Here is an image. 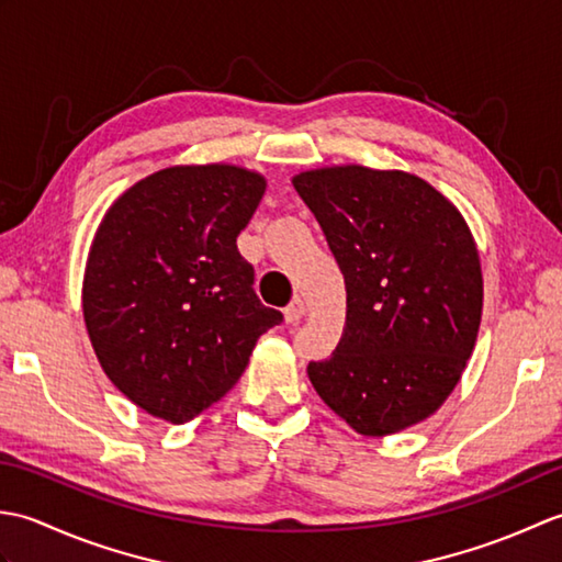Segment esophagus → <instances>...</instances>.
<instances>
[{
    "instance_id": "obj_1",
    "label": "esophagus",
    "mask_w": 562,
    "mask_h": 562,
    "mask_svg": "<svg viewBox=\"0 0 562 562\" xmlns=\"http://www.w3.org/2000/svg\"><path fill=\"white\" fill-rule=\"evenodd\" d=\"M304 316H306V304L296 296V300H292V304L284 308V318H288V324H300Z\"/></svg>"
}]
</instances>
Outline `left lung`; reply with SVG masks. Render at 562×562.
<instances>
[{
  "label": "left lung",
  "mask_w": 562,
  "mask_h": 562,
  "mask_svg": "<svg viewBox=\"0 0 562 562\" xmlns=\"http://www.w3.org/2000/svg\"><path fill=\"white\" fill-rule=\"evenodd\" d=\"M345 274L348 318L308 379L355 432L384 437L447 401L479 338L483 274L461 212L423 178L330 166L292 178Z\"/></svg>",
  "instance_id": "left-lung-1"
}]
</instances>
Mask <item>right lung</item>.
Masks as SVG:
<instances>
[{"mask_svg": "<svg viewBox=\"0 0 562 562\" xmlns=\"http://www.w3.org/2000/svg\"><path fill=\"white\" fill-rule=\"evenodd\" d=\"M262 193L266 178L241 166H171L125 190L93 236L81 294L93 352L154 417L193 420L282 324L236 248Z\"/></svg>", "mask_w": 562, "mask_h": 562, "instance_id": "right-lung-1", "label": "right lung"}]
</instances>
